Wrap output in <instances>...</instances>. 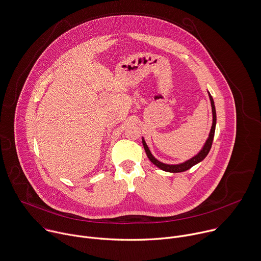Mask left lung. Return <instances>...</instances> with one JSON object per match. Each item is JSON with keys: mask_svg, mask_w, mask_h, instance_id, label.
<instances>
[{"mask_svg": "<svg viewBox=\"0 0 261 261\" xmlns=\"http://www.w3.org/2000/svg\"><path fill=\"white\" fill-rule=\"evenodd\" d=\"M209 96H210V100H211V106H212V113H213V124H212V127H211V132H210V135H209V138H207V140L205 141L202 149L195 155L193 156L192 159L186 161L185 163L183 164H180V165H167V164H163L161 162H159L158 160H156L154 156L151 154L146 142L144 139H142V142H143V146H144V149H145V152L148 156V159L150 160V162L152 164H154L156 167L162 169L163 171H166V172H170V173H180V172H185L187 170H189L190 168H192L194 165L200 163L202 160H204L205 156L207 155V153L210 152V149L212 147V143H213V139H214V135H215V127H216V110H215V105H214V100H213V97L212 95L210 94L209 92Z\"/></svg>", "mask_w": 261, "mask_h": 261, "instance_id": "obj_1", "label": "left lung"}]
</instances>
